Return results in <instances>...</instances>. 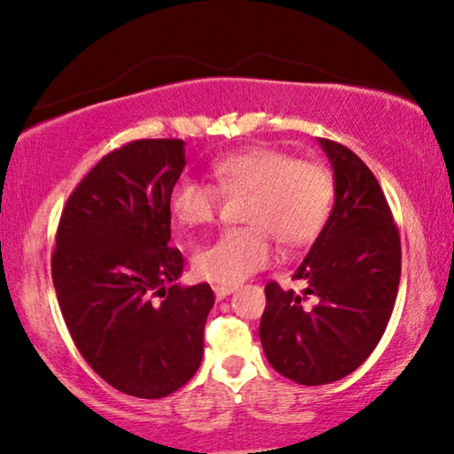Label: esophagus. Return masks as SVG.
Returning <instances> with one entry per match:
<instances>
[{
  "label": "esophagus",
  "mask_w": 454,
  "mask_h": 454,
  "mask_svg": "<svg viewBox=\"0 0 454 454\" xmlns=\"http://www.w3.org/2000/svg\"><path fill=\"white\" fill-rule=\"evenodd\" d=\"M214 293H215V299L222 301V299H226L231 293H234V286L232 284H215Z\"/></svg>",
  "instance_id": "1"
}]
</instances>
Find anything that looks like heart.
I'll use <instances>...</instances> for the list:
<instances>
[{"label": "heart", "instance_id": "1", "mask_svg": "<svg viewBox=\"0 0 454 454\" xmlns=\"http://www.w3.org/2000/svg\"><path fill=\"white\" fill-rule=\"evenodd\" d=\"M211 184L180 178L168 195L178 226H207L220 214L222 197L247 195L240 222L192 255V270L211 282L234 284L274 259V238L284 249L309 245L330 220L334 176L322 161L294 160L278 147L232 151L209 166Z\"/></svg>", "mask_w": 454, "mask_h": 454}]
</instances>
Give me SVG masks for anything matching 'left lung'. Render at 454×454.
Here are the masks:
<instances>
[{
	"label": "left lung",
	"mask_w": 454,
	"mask_h": 454,
	"mask_svg": "<svg viewBox=\"0 0 454 454\" xmlns=\"http://www.w3.org/2000/svg\"><path fill=\"white\" fill-rule=\"evenodd\" d=\"M334 168L330 220L293 280L265 284L259 338L270 365L305 386L336 382L382 338L401 280V234L384 191L359 155L322 138Z\"/></svg>",
	"instance_id": "8db88e82"
}]
</instances>
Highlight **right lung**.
Here are the masks:
<instances>
[{"label": "right lung", "mask_w": 454, "mask_h": 454, "mask_svg": "<svg viewBox=\"0 0 454 454\" xmlns=\"http://www.w3.org/2000/svg\"><path fill=\"white\" fill-rule=\"evenodd\" d=\"M184 141L138 138L110 151L59 215L51 278L78 353L114 388L172 395L195 376L214 307L207 282L178 286L184 257L170 247L168 195Z\"/></svg>", "instance_id": "right-lung-1"}]
</instances>
